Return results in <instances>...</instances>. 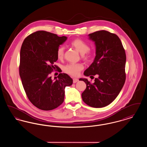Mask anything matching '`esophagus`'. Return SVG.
<instances>
[{"mask_svg": "<svg viewBox=\"0 0 147 147\" xmlns=\"http://www.w3.org/2000/svg\"><path fill=\"white\" fill-rule=\"evenodd\" d=\"M79 81V80H78V79H77V78H73V83H77Z\"/></svg>", "mask_w": 147, "mask_h": 147, "instance_id": "1", "label": "esophagus"}]
</instances>
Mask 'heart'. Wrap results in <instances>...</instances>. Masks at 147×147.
<instances>
[{"label": "heart", "instance_id": "heart-1", "mask_svg": "<svg viewBox=\"0 0 147 147\" xmlns=\"http://www.w3.org/2000/svg\"><path fill=\"white\" fill-rule=\"evenodd\" d=\"M71 46L74 47L80 54L83 55V58L85 59H89L92 57V53L89 50V45L80 39H75L70 43ZM64 54V48L60 47L57 49V55L58 59H62ZM84 68V66L81 63L69 64L64 67V70L65 73L72 76H77L80 71Z\"/></svg>", "mask_w": 147, "mask_h": 147}]
</instances>
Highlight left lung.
<instances>
[{"mask_svg": "<svg viewBox=\"0 0 147 147\" xmlns=\"http://www.w3.org/2000/svg\"><path fill=\"white\" fill-rule=\"evenodd\" d=\"M88 36L95 43L96 56L84 75L98 77L93 84L86 78L79 79L86 85L82 97L86 104L100 108L110 104L123 86L126 80V53L120 39L114 34L101 30Z\"/></svg>", "mask_w": 147, "mask_h": 147, "instance_id": "obj_1", "label": "left lung"}]
</instances>
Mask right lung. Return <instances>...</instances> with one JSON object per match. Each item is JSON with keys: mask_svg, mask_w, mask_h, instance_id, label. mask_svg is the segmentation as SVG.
I'll list each match as a JSON object with an SVG mask.
<instances>
[{"mask_svg": "<svg viewBox=\"0 0 147 147\" xmlns=\"http://www.w3.org/2000/svg\"><path fill=\"white\" fill-rule=\"evenodd\" d=\"M67 39L45 31H38L28 36L20 50L19 74L26 95L39 109L52 110L61 105L64 89L73 84V79L60 73L53 79L50 74L60 69L54 65L58 60L57 49Z\"/></svg>", "mask_w": 147, "mask_h": 147, "instance_id": "add662e5", "label": "right lung"}]
</instances>
